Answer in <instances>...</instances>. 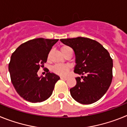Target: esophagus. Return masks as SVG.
Masks as SVG:
<instances>
[{
    "label": "esophagus",
    "instance_id": "1",
    "mask_svg": "<svg viewBox=\"0 0 127 127\" xmlns=\"http://www.w3.org/2000/svg\"><path fill=\"white\" fill-rule=\"evenodd\" d=\"M60 78H61L62 79H64V80H67V79H68V77H60Z\"/></svg>",
    "mask_w": 127,
    "mask_h": 127
}]
</instances>
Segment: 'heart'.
Here are the masks:
<instances>
[{
	"mask_svg": "<svg viewBox=\"0 0 127 127\" xmlns=\"http://www.w3.org/2000/svg\"><path fill=\"white\" fill-rule=\"evenodd\" d=\"M60 51L64 55H65L69 51H71L72 50L70 47L67 46H63L60 48ZM70 69V67L69 65H55L52 67V71L56 74L60 76H65L68 74Z\"/></svg>",
	"mask_w": 127,
	"mask_h": 127,
	"instance_id": "obj_1",
	"label": "heart"
}]
</instances>
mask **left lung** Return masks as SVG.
Listing matches in <instances>:
<instances>
[{
  "label": "left lung",
  "instance_id": "obj_1",
  "mask_svg": "<svg viewBox=\"0 0 127 127\" xmlns=\"http://www.w3.org/2000/svg\"><path fill=\"white\" fill-rule=\"evenodd\" d=\"M62 43L73 49L76 56L74 72L76 85L70 89L77 102L90 104L101 98L109 88L113 79V60L107 50L97 41L78 37L61 39Z\"/></svg>",
  "mask_w": 127,
  "mask_h": 127
}]
</instances>
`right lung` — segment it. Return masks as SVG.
Segmentation results:
<instances>
[{
    "mask_svg": "<svg viewBox=\"0 0 127 127\" xmlns=\"http://www.w3.org/2000/svg\"><path fill=\"white\" fill-rule=\"evenodd\" d=\"M58 39L37 38L25 42L12 54L9 64L11 82L20 96L32 103L41 102L51 95L60 77L48 70L45 77L37 75Z\"/></svg>",
    "mask_w": 127,
    "mask_h": 127,
    "instance_id": "obj_1",
    "label": "right lung"
}]
</instances>
